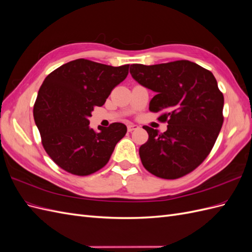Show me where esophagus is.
I'll return each mask as SVG.
<instances>
[{"mask_svg":"<svg viewBox=\"0 0 252 252\" xmlns=\"http://www.w3.org/2000/svg\"><path fill=\"white\" fill-rule=\"evenodd\" d=\"M127 129H128L129 132H131L133 130H136V129H139V126L138 125H134V124H129L127 126Z\"/></svg>","mask_w":252,"mask_h":252,"instance_id":"obj_1","label":"esophagus"}]
</instances>
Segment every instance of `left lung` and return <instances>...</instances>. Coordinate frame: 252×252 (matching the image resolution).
<instances>
[{
	"instance_id": "obj_1",
	"label": "left lung",
	"mask_w": 252,
	"mask_h": 252,
	"mask_svg": "<svg viewBox=\"0 0 252 252\" xmlns=\"http://www.w3.org/2000/svg\"><path fill=\"white\" fill-rule=\"evenodd\" d=\"M132 78L155 91L152 112L163 111V133L148 126L140 147L143 166L156 177L173 180L194 170L208 157L222 128L224 95L211 71L187 60L157 65H130Z\"/></svg>"
}]
</instances>
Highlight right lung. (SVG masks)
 <instances>
[{
	"instance_id": "add662e5",
	"label": "right lung",
	"mask_w": 252,
	"mask_h": 252,
	"mask_svg": "<svg viewBox=\"0 0 252 252\" xmlns=\"http://www.w3.org/2000/svg\"><path fill=\"white\" fill-rule=\"evenodd\" d=\"M129 65L113 67L78 59L49 73L40 87L33 118L45 151L59 167L75 175H89L108 163L127 127L112 123L89 127L94 106H103L128 74Z\"/></svg>"
}]
</instances>
